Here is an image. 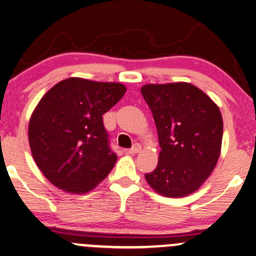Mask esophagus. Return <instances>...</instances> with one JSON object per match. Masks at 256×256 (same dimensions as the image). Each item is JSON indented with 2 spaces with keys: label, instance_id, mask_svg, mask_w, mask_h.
<instances>
[{
  "label": "esophagus",
  "instance_id": "34e87169",
  "mask_svg": "<svg viewBox=\"0 0 256 256\" xmlns=\"http://www.w3.org/2000/svg\"><path fill=\"white\" fill-rule=\"evenodd\" d=\"M140 149H142V146L138 143H136L134 146L131 148V149L126 150V152H128V155H136V154H138V152H140Z\"/></svg>",
  "mask_w": 256,
  "mask_h": 256
}]
</instances>
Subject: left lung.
<instances>
[{
    "instance_id": "8db88e82",
    "label": "left lung",
    "mask_w": 256,
    "mask_h": 256,
    "mask_svg": "<svg viewBox=\"0 0 256 256\" xmlns=\"http://www.w3.org/2000/svg\"><path fill=\"white\" fill-rule=\"evenodd\" d=\"M152 110L161 152L158 167L146 174L161 196L192 194L216 167L223 118L204 92L186 82L146 84L140 89Z\"/></svg>"
}]
</instances>
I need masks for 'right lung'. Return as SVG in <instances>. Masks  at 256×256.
<instances>
[{
  "label": "right lung",
  "mask_w": 256,
  "mask_h": 256,
  "mask_svg": "<svg viewBox=\"0 0 256 256\" xmlns=\"http://www.w3.org/2000/svg\"><path fill=\"white\" fill-rule=\"evenodd\" d=\"M116 82L70 78L58 82L33 110L28 125L30 152L44 176L69 193H87L112 170L102 114L125 94Z\"/></svg>",
  "instance_id": "obj_1"
}]
</instances>
